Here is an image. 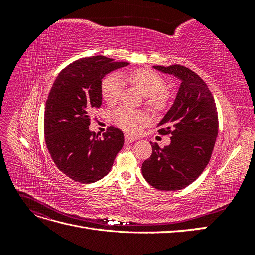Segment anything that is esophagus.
Here are the masks:
<instances>
[{
  "mask_svg": "<svg viewBox=\"0 0 255 255\" xmlns=\"http://www.w3.org/2000/svg\"><path fill=\"white\" fill-rule=\"evenodd\" d=\"M125 139H126V142H127V143H132V142H134L135 140H137V137L130 136V135L127 134L126 137H125Z\"/></svg>",
  "mask_w": 255,
  "mask_h": 255,
  "instance_id": "1",
  "label": "esophagus"
}]
</instances>
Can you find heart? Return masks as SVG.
Masks as SVG:
<instances>
[{
  "label": "heart",
  "instance_id": "obj_1",
  "mask_svg": "<svg viewBox=\"0 0 255 255\" xmlns=\"http://www.w3.org/2000/svg\"><path fill=\"white\" fill-rule=\"evenodd\" d=\"M121 81L128 82L139 90L145 97V104L153 111H163L170 102V92L165 88V80L155 71L140 68L120 74V79L116 75H109L102 81L101 96L109 105L116 104L120 99L122 92ZM113 120L127 132L136 133L146 118L141 113L128 107H119L113 113Z\"/></svg>",
  "mask_w": 255,
  "mask_h": 255
}]
</instances>
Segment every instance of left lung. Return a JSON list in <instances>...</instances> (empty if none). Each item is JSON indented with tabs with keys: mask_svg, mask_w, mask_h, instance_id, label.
Segmentation results:
<instances>
[{
	"mask_svg": "<svg viewBox=\"0 0 255 255\" xmlns=\"http://www.w3.org/2000/svg\"><path fill=\"white\" fill-rule=\"evenodd\" d=\"M174 74L182 83L175 101L158 123V133L171 135V143L152 145L151 156L142 166V175L158 190H180L196 181L211 159L218 135V113L206 83L181 65L154 66Z\"/></svg>",
	"mask_w": 255,
	"mask_h": 255,
	"instance_id": "obj_1",
	"label": "left lung"
}]
</instances>
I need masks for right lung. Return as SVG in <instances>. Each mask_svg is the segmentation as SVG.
Listing matches in <instances>:
<instances>
[{"label": "right lung", "instance_id": "1", "mask_svg": "<svg viewBox=\"0 0 255 255\" xmlns=\"http://www.w3.org/2000/svg\"><path fill=\"white\" fill-rule=\"evenodd\" d=\"M102 55L73 61L59 72L49 92L44 110V138L54 164L71 180L88 184L111 171L125 137L109 127L99 137L90 132L91 111L102 103L104 75L128 66Z\"/></svg>", "mask_w": 255, "mask_h": 255}]
</instances>
